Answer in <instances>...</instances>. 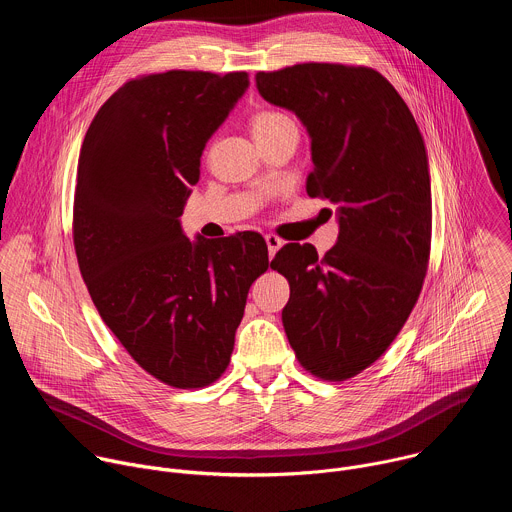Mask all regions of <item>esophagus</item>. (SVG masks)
Returning a JSON list of instances; mask_svg holds the SVG:
<instances>
[{"instance_id": "34e87169", "label": "esophagus", "mask_w": 512, "mask_h": 512, "mask_svg": "<svg viewBox=\"0 0 512 512\" xmlns=\"http://www.w3.org/2000/svg\"><path fill=\"white\" fill-rule=\"evenodd\" d=\"M265 243H267V251H269V259L281 249V245H283V241L279 239V237H275V235H265Z\"/></svg>"}]
</instances>
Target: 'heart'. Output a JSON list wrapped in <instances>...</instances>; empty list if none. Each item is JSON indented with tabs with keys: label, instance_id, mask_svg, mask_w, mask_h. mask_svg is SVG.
Listing matches in <instances>:
<instances>
[{
	"label": "heart",
	"instance_id": "b5f03b06",
	"mask_svg": "<svg viewBox=\"0 0 512 512\" xmlns=\"http://www.w3.org/2000/svg\"><path fill=\"white\" fill-rule=\"evenodd\" d=\"M281 119H287V117L281 115V113H275V111H263V113H259V115L253 119V131L263 129V127H269V125H273V123H277V121H281Z\"/></svg>",
	"mask_w": 512,
	"mask_h": 512
}]
</instances>
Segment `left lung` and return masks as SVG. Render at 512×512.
I'll use <instances>...</instances> for the list:
<instances>
[{
    "mask_svg": "<svg viewBox=\"0 0 512 512\" xmlns=\"http://www.w3.org/2000/svg\"><path fill=\"white\" fill-rule=\"evenodd\" d=\"M255 81L308 129V194L338 206V241L322 259L310 243H289L271 261L289 281L283 328L306 371L346 381L389 348L419 298L431 245L425 143L373 68L306 62Z\"/></svg>",
    "mask_w": 512,
    "mask_h": 512,
    "instance_id": "left-lung-1",
    "label": "left lung"
}]
</instances>
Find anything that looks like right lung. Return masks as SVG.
Segmentation results:
<instances>
[{
	"label": "right lung",
	"instance_id": "obj_1",
	"mask_svg": "<svg viewBox=\"0 0 512 512\" xmlns=\"http://www.w3.org/2000/svg\"><path fill=\"white\" fill-rule=\"evenodd\" d=\"M247 72L168 70L117 89L81 148L72 237L95 308L143 371L176 389L229 367L251 283L269 267L259 233L190 241L180 225L206 141Z\"/></svg>",
	"mask_w": 512,
	"mask_h": 512
}]
</instances>
